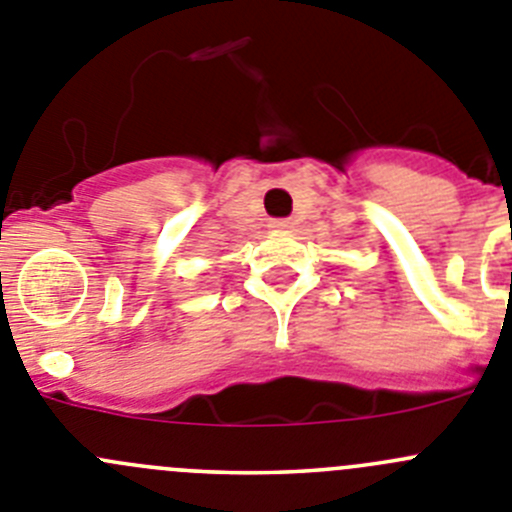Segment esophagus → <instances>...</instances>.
<instances>
[{
  "instance_id": "obj_1",
  "label": "esophagus",
  "mask_w": 512,
  "mask_h": 512,
  "mask_svg": "<svg viewBox=\"0 0 512 512\" xmlns=\"http://www.w3.org/2000/svg\"><path fill=\"white\" fill-rule=\"evenodd\" d=\"M270 227H272V230H290L292 222L290 220H272Z\"/></svg>"
}]
</instances>
